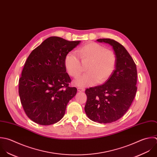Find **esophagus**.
<instances>
[{
    "mask_svg": "<svg viewBox=\"0 0 157 157\" xmlns=\"http://www.w3.org/2000/svg\"><path fill=\"white\" fill-rule=\"evenodd\" d=\"M84 90H85V89H84V88H82V87H78V92H84Z\"/></svg>",
    "mask_w": 157,
    "mask_h": 157,
    "instance_id": "1",
    "label": "esophagus"
}]
</instances>
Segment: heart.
<instances>
[{"instance_id":"b5f03b06","label":"heart","mask_w":157,"mask_h":157,"mask_svg":"<svg viewBox=\"0 0 157 157\" xmlns=\"http://www.w3.org/2000/svg\"><path fill=\"white\" fill-rule=\"evenodd\" d=\"M82 64L86 66V74L75 81V85L81 87L92 86L95 82L102 84L111 76L116 65L115 53L106 49L101 44L91 42L76 50ZM64 67L67 73L73 78H77L81 72V65L78 57L73 52H68L64 58Z\"/></svg>"}]
</instances>
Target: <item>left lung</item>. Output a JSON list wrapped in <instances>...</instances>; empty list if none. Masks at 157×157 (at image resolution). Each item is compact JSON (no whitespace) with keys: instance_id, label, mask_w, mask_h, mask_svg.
<instances>
[{"instance_id":"obj_1","label":"left lung","mask_w":157,"mask_h":157,"mask_svg":"<svg viewBox=\"0 0 157 157\" xmlns=\"http://www.w3.org/2000/svg\"><path fill=\"white\" fill-rule=\"evenodd\" d=\"M97 41L113 47L116 65L103 84L86 90L87 100L84 110L91 121L108 124L121 118L130 107L137 91V70L132 57L119 43L110 38Z\"/></svg>"}]
</instances>
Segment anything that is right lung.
Instances as JSON below:
<instances>
[{
  "label": "right lung",
  "mask_w": 157,
  "mask_h": 157,
  "mask_svg": "<svg viewBox=\"0 0 157 157\" xmlns=\"http://www.w3.org/2000/svg\"><path fill=\"white\" fill-rule=\"evenodd\" d=\"M81 41L58 36L46 39L29 56L19 81L23 109L33 122L42 125L62 119L67 105L77 92L64 67V58Z\"/></svg>",
  "instance_id": "right-lung-1"
}]
</instances>
